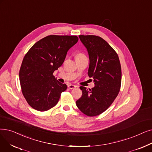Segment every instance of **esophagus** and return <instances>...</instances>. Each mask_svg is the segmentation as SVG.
<instances>
[{"label": "esophagus", "mask_w": 152, "mask_h": 152, "mask_svg": "<svg viewBox=\"0 0 152 152\" xmlns=\"http://www.w3.org/2000/svg\"><path fill=\"white\" fill-rule=\"evenodd\" d=\"M68 87L69 88V89H75L76 86H75V85H72V84H69Z\"/></svg>", "instance_id": "obj_1"}]
</instances>
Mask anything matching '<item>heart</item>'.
Instances as JSON below:
<instances>
[{"label":"heart","instance_id":"obj_1","mask_svg":"<svg viewBox=\"0 0 152 152\" xmlns=\"http://www.w3.org/2000/svg\"><path fill=\"white\" fill-rule=\"evenodd\" d=\"M83 56H85V55L83 53H77L75 55V57L76 58H79V57H81Z\"/></svg>","mask_w":152,"mask_h":152}]
</instances>
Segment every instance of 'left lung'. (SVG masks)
Wrapping results in <instances>:
<instances>
[{
  "mask_svg": "<svg viewBox=\"0 0 152 152\" xmlns=\"http://www.w3.org/2000/svg\"><path fill=\"white\" fill-rule=\"evenodd\" d=\"M89 57L88 76L94 80L91 89L81 86L83 94L76 105L89 117L106 110L120 91L122 81L121 63L118 55L103 38L96 35H80Z\"/></svg>",
  "mask_w": 152,
  "mask_h": 152,
  "instance_id": "8db88e82",
  "label": "left lung"
}]
</instances>
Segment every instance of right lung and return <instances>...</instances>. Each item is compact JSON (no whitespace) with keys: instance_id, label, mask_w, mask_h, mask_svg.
<instances>
[{"instance_id":"add662e5","label":"right lung","mask_w":152,"mask_h":152,"mask_svg":"<svg viewBox=\"0 0 152 152\" xmlns=\"http://www.w3.org/2000/svg\"><path fill=\"white\" fill-rule=\"evenodd\" d=\"M77 41L75 35H48L35 43L25 55L20 83L22 94L33 109L50 110L66 90V84L58 81L53 72L63 64L68 51Z\"/></svg>"}]
</instances>
